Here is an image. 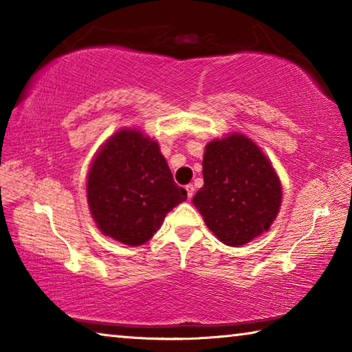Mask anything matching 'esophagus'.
<instances>
[{"mask_svg":"<svg viewBox=\"0 0 352 352\" xmlns=\"http://www.w3.org/2000/svg\"><path fill=\"white\" fill-rule=\"evenodd\" d=\"M186 192H188V199H192V197H194V192H195L194 184H188V186H186Z\"/></svg>","mask_w":352,"mask_h":352,"instance_id":"1","label":"esophagus"}]
</instances>
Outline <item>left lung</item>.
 <instances>
[{
	"label": "left lung",
	"instance_id": "obj_1",
	"mask_svg": "<svg viewBox=\"0 0 352 352\" xmlns=\"http://www.w3.org/2000/svg\"><path fill=\"white\" fill-rule=\"evenodd\" d=\"M204 180L192 204L220 242L239 247L270 228L281 206V183L247 136L230 135L206 146Z\"/></svg>",
	"mask_w": 352,
	"mask_h": 352
}]
</instances>
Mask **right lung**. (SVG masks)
<instances>
[{"instance_id":"right-lung-1","label":"right lung","mask_w":352,"mask_h":352,"mask_svg":"<svg viewBox=\"0 0 352 352\" xmlns=\"http://www.w3.org/2000/svg\"><path fill=\"white\" fill-rule=\"evenodd\" d=\"M87 197L100 231L135 247L157 233L188 192L175 184L158 142L138 130H121L94 158Z\"/></svg>"}]
</instances>
